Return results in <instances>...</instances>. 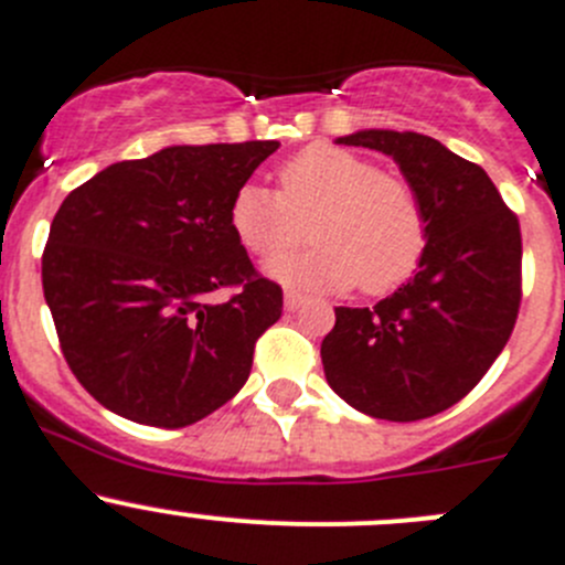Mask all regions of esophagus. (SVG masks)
Instances as JSON below:
<instances>
[{
	"instance_id": "1",
	"label": "esophagus",
	"mask_w": 565,
	"mask_h": 565,
	"mask_svg": "<svg viewBox=\"0 0 565 565\" xmlns=\"http://www.w3.org/2000/svg\"><path fill=\"white\" fill-rule=\"evenodd\" d=\"M305 302H308V297H305V294H299V291H294V288H288V291H286V310L302 308Z\"/></svg>"
}]
</instances>
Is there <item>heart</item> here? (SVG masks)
I'll list each match as a JSON object with an SVG mask.
<instances>
[{"label":"heart","mask_w":565,"mask_h":565,"mask_svg":"<svg viewBox=\"0 0 565 565\" xmlns=\"http://www.w3.org/2000/svg\"><path fill=\"white\" fill-rule=\"evenodd\" d=\"M313 218L319 244L279 257L268 271L305 288L358 286L388 294L422 263L427 218L416 191L377 163L330 143H310L279 169V191L244 182L230 205L235 238L260 260L297 244Z\"/></svg>","instance_id":"b5f03b06"}]
</instances>
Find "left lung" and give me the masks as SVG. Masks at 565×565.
Returning a JSON list of instances; mask_svg holds the SVG:
<instances>
[{
  "instance_id": "left-lung-1",
  "label": "left lung",
  "mask_w": 565,
  "mask_h": 565,
  "mask_svg": "<svg viewBox=\"0 0 565 565\" xmlns=\"http://www.w3.org/2000/svg\"><path fill=\"white\" fill-rule=\"evenodd\" d=\"M396 160L427 218L418 271L374 308H335L321 341L330 388L354 411L418 422L463 399L513 332L521 302L519 218L491 177L418 132L338 138Z\"/></svg>"
}]
</instances>
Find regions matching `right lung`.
Masks as SVG:
<instances>
[{"instance_id":"1","label":"right lung","mask_w":565,"mask_h":565,"mask_svg":"<svg viewBox=\"0 0 565 565\" xmlns=\"http://www.w3.org/2000/svg\"><path fill=\"white\" fill-rule=\"evenodd\" d=\"M277 147H166L63 199L41 260L44 297L68 369L107 411L177 429L244 388L282 288L255 271L230 205ZM218 287H235L234 299L211 306Z\"/></svg>"}]
</instances>
